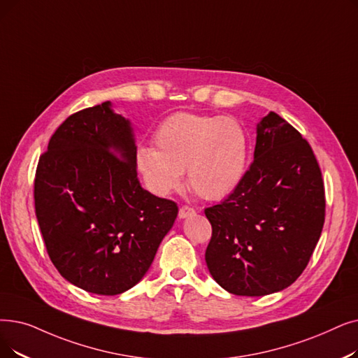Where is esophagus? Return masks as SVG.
Returning <instances> with one entry per match:
<instances>
[{
	"label": "esophagus",
	"instance_id": "obj_1",
	"mask_svg": "<svg viewBox=\"0 0 358 358\" xmlns=\"http://www.w3.org/2000/svg\"><path fill=\"white\" fill-rule=\"evenodd\" d=\"M194 212H196V210H194L192 206L184 205V206H181V208H180V210H178V216L181 217V220H184V217H187V216L194 215Z\"/></svg>",
	"mask_w": 358,
	"mask_h": 358
}]
</instances>
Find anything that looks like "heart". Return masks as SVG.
Instances as JSON below:
<instances>
[{"label": "heart", "mask_w": 358, "mask_h": 358, "mask_svg": "<svg viewBox=\"0 0 358 358\" xmlns=\"http://www.w3.org/2000/svg\"><path fill=\"white\" fill-rule=\"evenodd\" d=\"M153 145L137 150L136 165L155 194L177 190L185 171L194 193L220 200L244 176L248 141L234 118L177 113L155 130Z\"/></svg>", "instance_id": "obj_1"}]
</instances>
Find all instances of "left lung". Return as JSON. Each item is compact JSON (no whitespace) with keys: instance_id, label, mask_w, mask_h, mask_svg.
I'll use <instances>...</instances> for the list:
<instances>
[{"instance_id":"obj_1","label":"left lung","mask_w":358,"mask_h":358,"mask_svg":"<svg viewBox=\"0 0 358 358\" xmlns=\"http://www.w3.org/2000/svg\"><path fill=\"white\" fill-rule=\"evenodd\" d=\"M205 215L212 225L206 265L224 289L260 297L289 287L306 269L324 222L323 180L312 148L269 113L257 124L250 168Z\"/></svg>"}]
</instances>
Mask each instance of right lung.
<instances>
[{
  "instance_id": "1",
  "label": "right lung",
  "mask_w": 358,
  "mask_h": 358,
  "mask_svg": "<svg viewBox=\"0 0 358 358\" xmlns=\"http://www.w3.org/2000/svg\"><path fill=\"white\" fill-rule=\"evenodd\" d=\"M130 121L111 102L70 115L41 155L35 212L54 266L76 287L117 295L150 268L178 213L137 178Z\"/></svg>"
}]
</instances>
